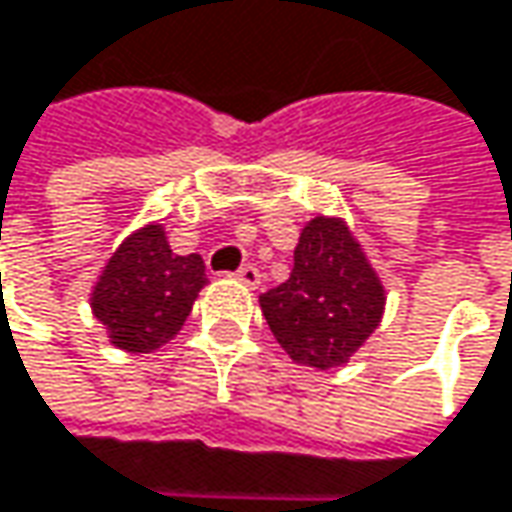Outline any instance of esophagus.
<instances>
[{
	"mask_svg": "<svg viewBox=\"0 0 512 512\" xmlns=\"http://www.w3.org/2000/svg\"><path fill=\"white\" fill-rule=\"evenodd\" d=\"M234 278L243 284V287H249V290H257L260 287V281H263V275H260V269L252 266V263H246V266H240L237 272H234Z\"/></svg>",
	"mask_w": 512,
	"mask_h": 512,
	"instance_id": "obj_1",
	"label": "esophagus"
}]
</instances>
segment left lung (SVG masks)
Masks as SVG:
<instances>
[{
  "mask_svg": "<svg viewBox=\"0 0 512 512\" xmlns=\"http://www.w3.org/2000/svg\"><path fill=\"white\" fill-rule=\"evenodd\" d=\"M387 293L366 252L340 216L302 228L293 272L260 296V310L293 363L334 369L349 363L381 325Z\"/></svg>",
  "mask_w": 512,
  "mask_h": 512,
  "instance_id": "left-lung-1",
  "label": "left lung"
}]
</instances>
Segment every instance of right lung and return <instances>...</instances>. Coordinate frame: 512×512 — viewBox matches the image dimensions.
<instances>
[{
  "label": "right lung",
  "mask_w": 512,
  "mask_h": 512,
  "mask_svg": "<svg viewBox=\"0 0 512 512\" xmlns=\"http://www.w3.org/2000/svg\"><path fill=\"white\" fill-rule=\"evenodd\" d=\"M205 284V260L175 255L161 222H152L119 243L90 293V307L117 349L149 354L181 331Z\"/></svg>",
  "instance_id": "right-lung-1"
}]
</instances>
